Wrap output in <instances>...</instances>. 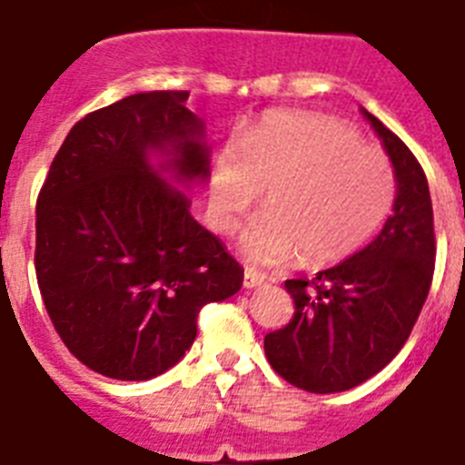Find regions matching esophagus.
<instances>
[{
    "label": "esophagus",
    "mask_w": 465,
    "mask_h": 465,
    "mask_svg": "<svg viewBox=\"0 0 465 465\" xmlns=\"http://www.w3.org/2000/svg\"><path fill=\"white\" fill-rule=\"evenodd\" d=\"M261 285H263V275H259L256 271H244V287L247 290H254Z\"/></svg>",
    "instance_id": "34e87169"
}]
</instances>
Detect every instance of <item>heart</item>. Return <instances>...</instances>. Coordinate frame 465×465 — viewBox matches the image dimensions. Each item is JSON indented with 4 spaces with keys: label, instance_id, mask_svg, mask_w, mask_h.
Here are the masks:
<instances>
[{
    "label": "heart",
    "instance_id": "heart-1",
    "mask_svg": "<svg viewBox=\"0 0 465 465\" xmlns=\"http://www.w3.org/2000/svg\"><path fill=\"white\" fill-rule=\"evenodd\" d=\"M268 211L242 237L261 266L297 256L325 266L354 254L390 213L392 163L351 125L304 111H271L216 156L209 175L211 218L235 232L259 204Z\"/></svg>",
    "mask_w": 465,
    "mask_h": 465
}]
</instances>
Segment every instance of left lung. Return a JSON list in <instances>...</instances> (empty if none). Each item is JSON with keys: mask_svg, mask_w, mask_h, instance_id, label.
Masks as SVG:
<instances>
[{"mask_svg": "<svg viewBox=\"0 0 465 465\" xmlns=\"http://www.w3.org/2000/svg\"><path fill=\"white\" fill-rule=\"evenodd\" d=\"M394 166L392 216L368 247L311 280H287L294 316L263 340L268 363L306 392H344L380 373L411 335L435 271L428 178L411 149L363 109Z\"/></svg>", "mask_w": 465, "mask_h": 465, "instance_id": "left-lung-1", "label": "left lung"}]
</instances>
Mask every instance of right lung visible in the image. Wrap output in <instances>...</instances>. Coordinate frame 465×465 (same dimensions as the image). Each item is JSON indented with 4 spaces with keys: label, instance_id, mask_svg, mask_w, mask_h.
Wrapping results in <instances>:
<instances>
[{
    "label": "right lung",
    "instance_id": "1",
    "mask_svg": "<svg viewBox=\"0 0 465 465\" xmlns=\"http://www.w3.org/2000/svg\"><path fill=\"white\" fill-rule=\"evenodd\" d=\"M187 97L140 92L80 118L37 197L45 309L68 351L106 378L166 373L194 342L202 306L232 297L244 278L166 183L211 175L204 123Z\"/></svg>",
    "mask_w": 465,
    "mask_h": 465
}]
</instances>
